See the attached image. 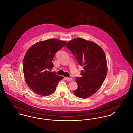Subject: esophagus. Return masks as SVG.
Wrapping results in <instances>:
<instances>
[{
  "label": "esophagus",
  "mask_w": 133,
  "mask_h": 133,
  "mask_svg": "<svg viewBox=\"0 0 133 133\" xmlns=\"http://www.w3.org/2000/svg\"><path fill=\"white\" fill-rule=\"evenodd\" d=\"M65 78H66V79L67 80V81H72V78H66V77Z\"/></svg>",
  "instance_id": "34e87169"
}]
</instances>
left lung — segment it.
<instances>
[{"label":"left lung","mask_w":133,"mask_h":133,"mask_svg":"<svg viewBox=\"0 0 133 133\" xmlns=\"http://www.w3.org/2000/svg\"><path fill=\"white\" fill-rule=\"evenodd\" d=\"M66 47L83 66L81 77H77L78 88L74 94L86 98L96 92L106 77L108 69L105 55L101 47L91 41L76 38L69 41Z\"/></svg>","instance_id":"8db88e82"}]
</instances>
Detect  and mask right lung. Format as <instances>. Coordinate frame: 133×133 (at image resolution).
<instances>
[{
	"instance_id": "1",
	"label": "right lung",
	"mask_w": 133,
	"mask_h": 133,
	"mask_svg": "<svg viewBox=\"0 0 133 133\" xmlns=\"http://www.w3.org/2000/svg\"><path fill=\"white\" fill-rule=\"evenodd\" d=\"M66 42L51 39L38 42L27 51L23 61L24 76L27 85L37 94L48 95L54 92L63 77L55 72L52 61L56 53Z\"/></svg>"
}]
</instances>
